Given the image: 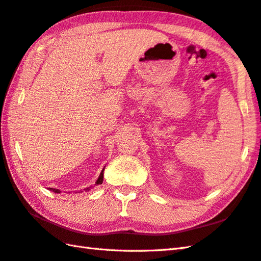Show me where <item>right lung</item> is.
<instances>
[{
  "instance_id": "1",
  "label": "right lung",
  "mask_w": 261,
  "mask_h": 261,
  "mask_svg": "<svg viewBox=\"0 0 261 261\" xmlns=\"http://www.w3.org/2000/svg\"><path fill=\"white\" fill-rule=\"evenodd\" d=\"M103 173H104V168L102 169V171H101V174H99V176H98V178H97V180H96V182H95V185H98V184H102L103 182ZM50 190L53 191V192H55V193H60L62 191L60 190H56V188H50ZM86 190H88V188H86Z\"/></svg>"
}]
</instances>
